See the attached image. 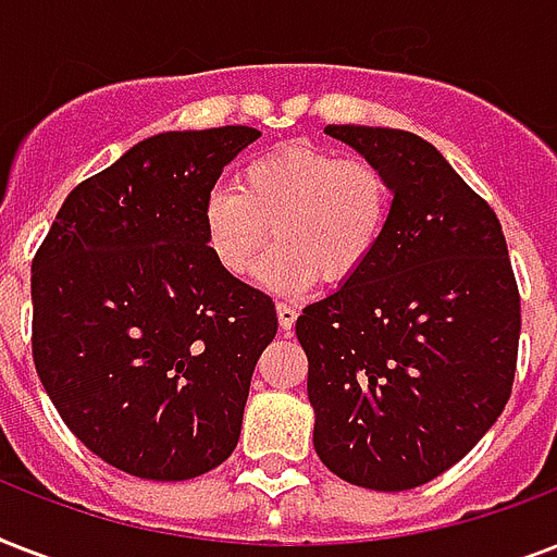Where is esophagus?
<instances>
[{
	"label": "esophagus",
	"instance_id": "esophagus-1",
	"mask_svg": "<svg viewBox=\"0 0 557 557\" xmlns=\"http://www.w3.org/2000/svg\"><path fill=\"white\" fill-rule=\"evenodd\" d=\"M277 321H280V330L292 332V326H295L297 321V309L292 304H277Z\"/></svg>",
	"mask_w": 557,
	"mask_h": 557
}]
</instances>
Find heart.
I'll use <instances>...</instances> for the list:
<instances>
[{
  "label": "heart",
  "instance_id": "obj_1",
  "mask_svg": "<svg viewBox=\"0 0 557 557\" xmlns=\"http://www.w3.org/2000/svg\"><path fill=\"white\" fill-rule=\"evenodd\" d=\"M393 213V185L370 159L286 144L251 159L234 185L201 199V236L216 265L243 277L274 236L262 280L274 288L344 283L372 260Z\"/></svg>",
  "mask_w": 557,
  "mask_h": 557
}]
</instances>
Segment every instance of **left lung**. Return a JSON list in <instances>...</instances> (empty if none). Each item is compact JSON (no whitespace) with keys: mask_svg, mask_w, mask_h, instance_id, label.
<instances>
[{"mask_svg":"<svg viewBox=\"0 0 557 557\" xmlns=\"http://www.w3.org/2000/svg\"><path fill=\"white\" fill-rule=\"evenodd\" d=\"M375 161L393 213L372 260L297 318L314 450L361 488L407 492L497 422L518 370L520 292L500 219L405 129L326 126Z\"/></svg>","mask_w":557,"mask_h":557,"instance_id":"1","label":"left lung"}]
</instances>
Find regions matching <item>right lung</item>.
Wrapping results in <instances>:
<instances>
[{"label": "right lung", "instance_id": "obj_1", "mask_svg": "<svg viewBox=\"0 0 557 557\" xmlns=\"http://www.w3.org/2000/svg\"><path fill=\"white\" fill-rule=\"evenodd\" d=\"M251 126L161 133L65 196L30 262V352L69 431L144 480L222 466L257 358L277 335L269 295L210 257L201 199Z\"/></svg>", "mask_w": 557, "mask_h": 557}]
</instances>
